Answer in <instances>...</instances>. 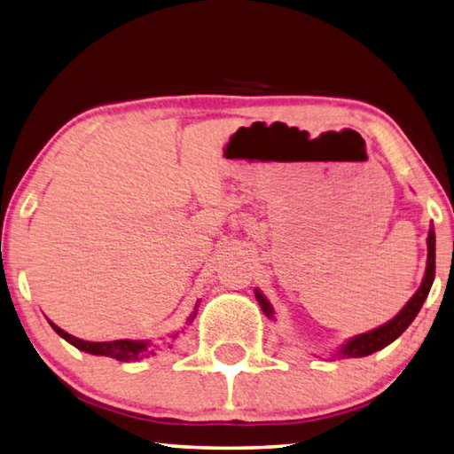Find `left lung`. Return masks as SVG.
Here are the masks:
<instances>
[{
  "label": "left lung",
  "mask_w": 454,
  "mask_h": 454,
  "mask_svg": "<svg viewBox=\"0 0 454 454\" xmlns=\"http://www.w3.org/2000/svg\"><path fill=\"white\" fill-rule=\"evenodd\" d=\"M434 225L428 229V237H427V267H425V277L420 281V287L417 289L415 295H412L407 305H404L399 313H396L391 321H387L385 325H380L377 329H371L367 333H361V335H355L351 339H347L345 343H340L335 351L331 353L333 359H356V356H367L380 351L387 345H391L395 339H399L404 331H407L409 325L415 321V317L419 315L420 307H423L425 299L428 297V291L433 287L434 281ZM255 297L259 301L263 313L269 317V319L275 321V309L269 303V299L255 287Z\"/></svg>",
  "instance_id": "8db88e82"
}]
</instances>
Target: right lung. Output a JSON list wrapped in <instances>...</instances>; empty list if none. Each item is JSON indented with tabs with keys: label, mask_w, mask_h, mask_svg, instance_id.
Wrapping results in <instances>:
<instances>
[{
	"label": "right lung",
	"mask_w": 454,
	"mask_h": 454,
	"mask_svg": "<svg viewBox=\"0 0 454 454\" xmlns=\"http://www.w3.org/2000/svg\"><path fill=\"white\" fill-rule=\"evenodd\" d=\"M199 303L201 301H197L193 311H191V315L187 317V323L185 327H183L181 331H175L169 335V340L163 339V345H169L171 348V343L175 339H177L181 333H185L189 325H193L195 317H197V309H199ZM50 321V319H47ZM51 329L58 333V335L61 339H66L67 343L74 345L75 348H79V351L83 353H90V355H98V356H111V359H117V361H125V363H131V361H139L143 359V356H149V355H155V351L159 348V343H153V340H137V339H119V340H103V343H91V340H83V339H77L74 335H69V333H66L63 329H59L58 325L51 323Z\"/></svg>",
	"instance_id": "right-lung-1"
}]
</instances>
